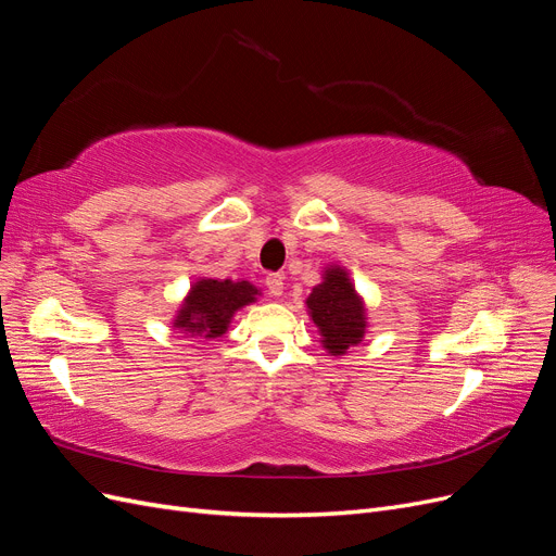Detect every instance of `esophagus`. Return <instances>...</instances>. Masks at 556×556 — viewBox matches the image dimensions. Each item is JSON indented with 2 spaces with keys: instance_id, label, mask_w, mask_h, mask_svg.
Wrapping results in <instances>:
<instances>
[{
  "instance_id": "34e87169",
  "label": "esophagus",
  "mask_w": 556,
  "mask_h": 556,
  "mask_svg": "<svg viewBox=\"0 0 556 556\" xmlns=\"http://www.w3.org/2000/svg\"><path fill=\"white\" fill-rule=\"evenodd\" d=\"M266 288L271 296H280L282 288H285V278L280 274H268L266 276Z\"/></svg>"
}]
</instances>
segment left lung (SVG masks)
<instances>
[{"label":"left lung","instance_id":"8db88e82","mask_svg":"<svg viewBox=\"0 0 556 556\" xmlns=\"http://www.w3.org/2000/svg\"><path fill=\"white\" fill-rule=\"evenodd\" d=\"M306 306L329 355H345L350 345L364 339L366 308L343 266H327L323 282L315 285Z\"/></svg>","mask_w":556,"mask_h":556}]
</instances>
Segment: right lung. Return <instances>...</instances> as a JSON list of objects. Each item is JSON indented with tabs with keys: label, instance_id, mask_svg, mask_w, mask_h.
I'll use <instances>...</instances> for the list:
<instances>
[{
	"label": "right lung",
	"instance_id": "add662e5",
	"mask_svg": "<svg viewBox=\"0 0 556 556\" xmlns=\"http://www.w3.org/2000/svg\"><path fill=\"white\" fill-rule=\"evenodd\" d=\"M260 290L248 280H197L180 304L174 327L190 336L217 339L231 323V317L243 306L252 304Z\"/></svg>",
	"mask_w": 556,
	"mask_h": 556
}]
</instances>
